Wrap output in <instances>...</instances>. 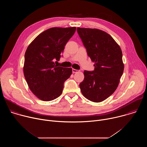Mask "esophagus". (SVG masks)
Here are the masks:
<instances>
[{"label":"esophagus","mask_w":147,"mask_h":147,"mask_svg":"<svg viewBox=\"0 0 147 147\" xmlns=\"http://www.w3.org/2000/svg\"><path fill=\"white\" fill-rule=\"evenodd\" d=\"M72 71H73V73H77V72L79 71V70H76V69H72Z\"/></svg>","instance_id":"esophagus-1"}]
</instances>
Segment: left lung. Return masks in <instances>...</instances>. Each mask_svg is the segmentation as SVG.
I'll list each match as a JSON object with an SVG mask.
<instances>
[{"instance_id": "1", "label": "left lung", "mask_w": 147, "mask_h": 147, "mask_svg": "<svg viewBox=\"0 0 147 147\" xmlns=\"http://www.w3.org/2000/svg\"><path fill=\"white\" fill-rule=\"evenodd\" d=\"M77 32L94 62V70L84 71L80 84L81 93L88 100L100 102L116 90L124 70L122 52L113 38L106 32L95 28H79Z\"/></svg>"}]
</instances>
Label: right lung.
I'll list each match as a JSON object with an SVG mask.
<instances>
[{
    "mask_svg": "<svg viewBox=\"0 0 147 147\" xmlns=\"http://www.w3.org/2000/svg\"><path fill=\"white\" fill-rule=\"evenodd\" d=\"M76 28L53 27L38 35L25 53L24 74L32 93L44 101L58 98L65 81L72 74L71 68L55 65Z\"/></svg>",
    "mask_w": 147,
    "mask_h": 147,
    "instance_id": "1",
    "label": "right lung"
}]
</instances>
